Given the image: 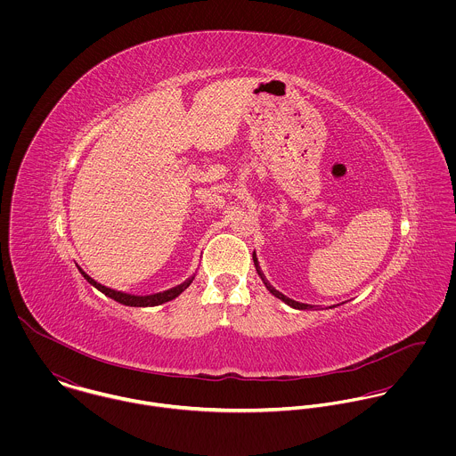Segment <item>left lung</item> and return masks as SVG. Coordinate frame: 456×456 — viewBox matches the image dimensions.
<instances>
[{
	"instance_id": "1",
	"label": "left lung",
	"mask_w": 456,
	"mask_h": 456,
	"mask_svg": "<svg viewBox=\"0 0 456 456\" xmlns=\"http://www.w3.org/2000/svg\"><path fill=\"white\" fill-rule=\"evenodd\" d=\"M255 263H256V256H255ZM256 268H258V263H256ZM258 272H260V268H258ZM260 275L263 277V273H261V272ZM263 281H265V286L270 289V293H272V295H275L277 298H281L282 302H286L288 305H291V307H295V309H304V311H307V309H314V305H309V304H300V302H295V300H291V298L284 297L282 293H279L277 289H273V288H272V286L266 282V279H265V277H263Z\"/></svg>"
}]
</instances>
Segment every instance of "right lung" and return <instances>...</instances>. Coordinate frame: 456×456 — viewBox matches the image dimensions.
I'll list each match as a JSON object with an SVG mask.
<instances>
[{
	"label": "right lung",
	"mask_w": 456,
	"mask_h": 456,
	"mask_svg": "<svg viewBox=\"0 0 456 456\" xmlns=\"http://www.w3.org/2000/svg\"><path fill=\"white\" fill-rule=\"evenodd\" d=\"M80 272H82V275L94 286V288H98L102 293H105L107 297H110V298H114L116 302H119V304H125V305H133V307H147V305H159V304H165V302H168V300H174L177 295H181L190 284H191V281L193 279H188L186 282H183L181 286H175V288H172V289H167V291H163V293H156V295H145V297H138V295H130V293H123V291H116V289H112V288H107V286H103V284H100V282H96L93 277H89L82 268H80Z\"/></svg>",
	"instance_id": "right-lung-1"
}]
</instances>
